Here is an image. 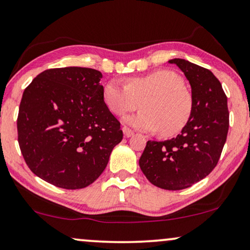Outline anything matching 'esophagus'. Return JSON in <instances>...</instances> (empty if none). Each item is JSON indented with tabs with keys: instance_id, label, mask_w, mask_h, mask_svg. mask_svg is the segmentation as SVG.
<instances>
[{
	"instance_id": "obj_1",
	"label": "esophagus",
	"mask_w": 250,
	"mask_h": 250,
	"mask_svg": "<svg viewBox=\"0 0 250 250\" xmlns=\"http://www.w3.org/2000/svg\"><path fill=\"white\" fill-rule=\"evenodd\" d=\"M123 132H124V135H125L126 138H129V137H132V135H133L132 129H129L128 127H126V126H124V127H123Z\"/></svg>"
}]
</instances>
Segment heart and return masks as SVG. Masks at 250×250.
I'll use <instances>...</instances> for the list:
<instances>
[{"label": "heart", "mask_w": 250, "mask_h": 250, "mask_svg": "<svg viewBox=\"0 0 250 250\" xmlns=\"http://www.w3.org/2000/svg\"><path fill=\"white\" fill-rule=\"evenodd\" d=\"M103 101L117 116L132 111L141 101V112L124 122L146 132L162 129L165 137L177 134L186 126L193 112V97L183 78L167 70L127 79L126 85L110 80L103 86Z\"/></svg>", "instance_id": "heart-1"}]
</instances>
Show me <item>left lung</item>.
Listing matches in <instances>:
<instances>
[{"instance_id": "8db88e82", "label": "left lung", "mask_w": 250, "mask_h": 250, "mask_svg": "<svg viewBox=\"0 0 250 250\" xmlns=\"http://www.w3.org/2000/svg\"><path fill=\"white\" fill-rule=\"evenodd\" d=\"M189 82L193 112L176 138L148 141L139 165L155 186L168 190L188 188L218 163L229 132V109L219 80L208 69L181 58L168 61Z\"/></svg>"}]
</instances>
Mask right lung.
I'll list each match as a JSON object with an SVG mask.
<instances>
[{"label":"right lung","instance_id":"1","mask_svg":"<svg viewBox=\"0 0 250 250\" xmlns=\"http://www.w3.org/2000/svg\"><path fill=\"white\" fill-rule=\"evenodd\" d=\"M101 78L88 67L50 69L24 90L18 144L26 164L42 180L79 189L104 171L123 131L103 101Z\"/></svg>","mask_w":250,"mask_h":250}]
</instances>
